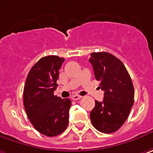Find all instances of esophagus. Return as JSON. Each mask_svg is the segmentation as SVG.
<instances>
[{"instance_id": "esophagus-1", "label": "esophagus", "mask_w": 153, "mask_h": 153, "mask_svg": "<svg viewBox=\"0 0 153 153\" xmlns=\"http://www.w3.org/2000/svg\"><path fill=\"white\" fill-rule=\"evenodd\" d=\"M79 99H81V96H79V95L75 94L72 96V100H79Z\"/></svg>"}]
</instances>
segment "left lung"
I'll use <instances>...</instances> for the list:
<instances>
[{
	"label": "left lung",
	"mask_w": 153,
	"mask_h": 153,
	"mask_svg": "<svg viewBox=\"0 0 153 153\" xmlns=\"http://www.w3.org/2000/svg\"><path fill=\"white\" fill-rule=\"evenodd\" d=\"M95 79L104 91L103 101L95 100L90 112L91 121L98 131L112 133L119 130L129 116L134 102L131 77L120 59L106 52L92 53L89 59Z\"/></svg>",
	"instance_id": "8db88e82"
}]
</instances>
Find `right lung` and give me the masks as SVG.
I'll return each mask as SVG.
<instances>
[{
	"instance_id": "right-lung-1",
	"label": "right lung",
	"mask_w": 153,
	"mask_h": 153,
	"mask_svg": "<svg viewBox=\"0 0 153 153\" xmlns=\"http://www.w3.org/2000/svg\"><path fill=\"white\" fill-rule=\"evenodd\" d=\"M64 59L49 55L40 59L30 69L23 92L24 107L33 127L48 137L66 130L71 100L54 95L59 70Z\"/></svg>"
}]
</instances>
